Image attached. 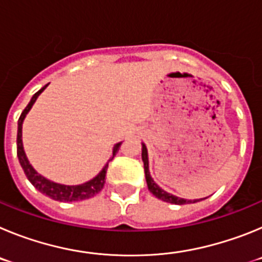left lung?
<instances>
[{"label":"left lung","mask_w":262,"mask_h":262,"mask_svg":"<svg viewBox=\"0 0 262 262\" xmlns=\"http://www.w3.org/2000/svg\"><path fill=\"white\" fill-rule=\"evenodd\" d=\"M142 160H143V163H144L145 181H147L148 190L151 191L156 198L164 201V202L173 203V205H186V203H194V202H198V201H202V200H193V201L184 200V198H180V196H176L173 195V194L168 193V191L163 190V189H161V187L154 181V178L151 177V173H149V163H148V151L144 143L142 144ZM203 200H205V198H203Z\"/></svg>","instance_id":"8db88e82"}]
</instances>
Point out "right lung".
Returning <instances> with one entry per match:
<instances>
[{"label": "right lung", "mask_w": 262, "mask_h": 262, "mask_svg": "<svg viewBox=\"0 0 262 262\" xmlns=\"http://www.w3.org/2000/svg\"><path fill=\"white\" fill-rule=\"evenodd\" d=\"M48 85L41 88L39 92H36L34 96H32L31 101L29 102V105L26 106V108L22 111L19 119H18V134H17V156L19 160V164L22 166L23 172L26 174V177L29 178V181L31 182L34 186L38 189L40 193H43L45 195L50 196L52 200L59 201V202H77V201H84L89 200L92 196H94L96 194H98L99 191L102 190L103 185H105V177H106V170H107L108 161L114 159V156L117 155V152L119 151V147L122 144V142L117 143L113 148V155H111L110 160H108L106 165L103 166L102 170L98 173L94 178L89 180V181L84 182V184L80 185H62L57 184V182H53L48 178L43 177L40 173H38L34 169V166L30 164L29 159H27L26 154H25V149H23V143H22V124L23 120L26 118V115L29 114V111L31 110L32 105L35 103L36 98L40 96V93L47 88Z\"/></svg>", "instance_id": "1"}]
</instances>
